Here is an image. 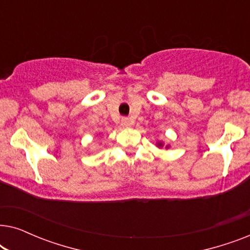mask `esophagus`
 <instances>
[{"label": "esophagus", "mask_w": 250, "mask_h": 250, "mask_svg": "<svg viewBox=\"0 0 250 250\" xmlns=\"http://www.w3.org/2000/svg\"><path fill=\"white\" fill-rule=\"evenodd\" d=\"M132 124H133V122L129 118H127V117L122 118V126H123V127H129V126H131Z\"/></svg>", "instance_id": "34e87169"}]
</instances>
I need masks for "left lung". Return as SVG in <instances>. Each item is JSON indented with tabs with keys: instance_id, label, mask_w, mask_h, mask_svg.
<instances>
[{
	"instance_id": "obj_1",
	"label": "left lung",
	"mask_w": 250,
	"mask_h": 250,
	"mask_svg": "<svg viewBox=\"0 0 250 250\" xmlns=\"http://www.w3.org/2000/svg\"><path fill=\"white\" fill-rule=\"evenodd\" d=\"M157 146H163V142H158V143H157ZM168 146H167L166 148H168Z\"/></svg>"
}]
</instances>
